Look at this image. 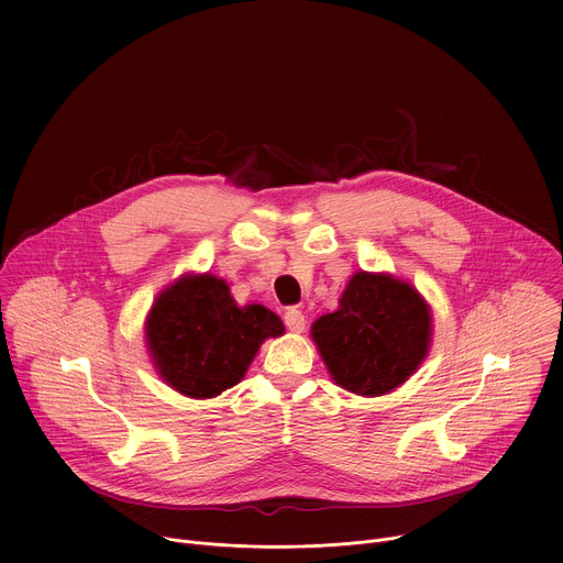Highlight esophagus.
Returning <instances> with one entry per match:
<instances>
[{
    "mask_svg": "<svg viewBox=\"0 0 563 563\" xmlns=\"http://www.w3.org/2000/svg\"><path fill=\"white\" fill-rule=\"evenodd\" d=\"M285 325H287L289 332L300 334L305 330V313L300 309H296V307H289L285 311Z\"/></svg>",
    "mask_w": 563,
    "mask_h": 563,
    "instance_id": "34e87169",
    "label": "esophagus"
}]
</instances>
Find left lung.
Returning a JSON list of instances; mask_svg holds the SVG:
<instances>
[{
    "instance_id": "obj_1",
    "label": "left lung",
    "mask_w": 563,
    "mask_h": 563,
    "mask_svg": "<svg viewBox=\"0 0 563 563\" xmlns=\"http://www.w3.org/2000/svg\"><path fill=\"white\" fill-rule=\"evenodd\" d=\"M432 311L419 289L387 272H356L339 309L311 323V341L332 380L358 396L404 385L428 358Z\"/></svg>"
}]
</instances>
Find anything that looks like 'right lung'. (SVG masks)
<instances>
[{"label":"right lung","instance_id":"add662e5","mask_svg":"<svg viewBox=\"0 0 563 563\" xmlns=\"http://www.w3.org/2000/svg\"><path fill=\"white\" fill-rule=\"evenodd\" d=\"M283 334L272 309L238 305L229 285L209 272L176 278L155 296L144 320L157 376L189 398H216L238 385L261 345Z\"/></svg>","mask_w":563,"mask_h":563}]
</instances>
